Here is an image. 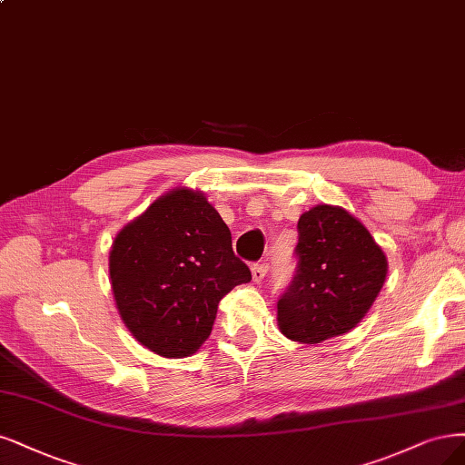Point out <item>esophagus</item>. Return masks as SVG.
<instances>
[{
    "instance_id": "34e87169",
    "label": "esophagus",
    "mask_w": 465,
    "mask_h": 465,
    "mask_svg": "<svg viewBox=\"0 0 465 465\" xmlns=\"http://www.w3.org/2000/svg\"><path fill=\"white\" fill-rule=\"evenodd\" d=\"M267 271H269L267 263H255V265H252V279L255 282H262L267 277Z\"/></svg>"
}]
</instances>
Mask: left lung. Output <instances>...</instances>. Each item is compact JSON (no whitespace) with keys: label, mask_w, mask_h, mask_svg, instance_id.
<instances>
[{"label":"left lung","mask_w":465,"mask_h":465,"mask_svg":"<svg viewBox=\"0 0 465 465\" xmlns=\"http://www.w3.org/2000/svg\"><path fill=\"white\" fill-rule=\"evenodd\" d=\"M298 267L277 302L286 339L317 344L354 329L387 279V255L354 215L315 205L298 221Z\"/></svg>","instance_id":"1"}]
</instances>
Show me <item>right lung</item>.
Listing matches in <instances>:
<instances>
[{"label":"right lung","instance_id":"1","mask_svg":"<svg viewBox=\"0 0 465 465\" xmlns=\"http://www.w3.org/2000/svg\"><path fill=\"white\" fill-rule=\"evenodd\" d=\"M109 279L134 339L163 358H186L210 336L221 298L252 273L203 192L174 188L119 231Z\"/></svg>","mask_w":465,"mask_h":465}]
</instances>
